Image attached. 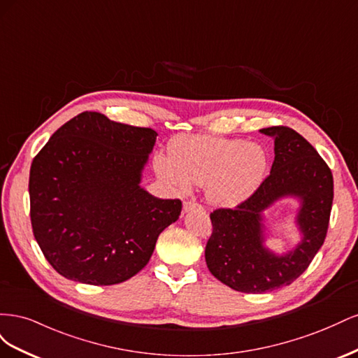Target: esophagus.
I'll list each match as a JSON object with an SVG mask.
<instances>
[{
  "label": "esophagus",
  "instance_id": "34e87169",
  "mask_svg": "<svg viewBox=\"0 0 358 358\" xmlns=\"http://www.w3.org/2000/svg\"><path fill=\"white\" fill-rule=\"evenodd\" d=\"M194 209H201V206L196 201H185L183 203V212H189Z\"/></svg>",
  "mask_w": 358,
  "mask_h": 358
}]
</instances>
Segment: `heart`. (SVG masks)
<instances>
[{"label":"heart","mask_w":358,"mask_h":358,"mask_svg":"<svg viewBox=\"0 0 358 358\" xmlns=\"http://www.w3.org/2000/svg\"><path fill=\"white\" fill-rule=\"evenodd\" d=\"M155 170L178 191L204 187L206 199L216 208H236L262 187L268 155L259 143L242 138L179 136L169 146V158H155Z\"/></svg>","instance_id":"heart-1"}]
</instances>
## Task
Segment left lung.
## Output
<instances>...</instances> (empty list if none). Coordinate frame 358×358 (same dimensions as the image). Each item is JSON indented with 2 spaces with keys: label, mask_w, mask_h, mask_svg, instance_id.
Segmentation results:
<instances>
[{
  "label": "left lung",
  "mask_w": 358,
  "mask_h": 358,
  "mask_svg": "<svg viewBox=\"0 0 358 358\" xmlns=\"http://www.w3.org/2000/svg\"><path fill=\"white\" fill-rule=\"evenodd\" d=\"M259 133L275 142L270 175L242 204L210 213L213 231L204 251L210 273L242 292L273 291L294 282L326 239L333 203L331 171L305 137L288 127H268ZM284 198L299 201L301 242L276 255L265 246L264 212Z\"/></svg>",
  "instance_id": "1"
}]
</instances>
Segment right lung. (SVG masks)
<instances>
[{"mask_svg": "<svg viewBox=\"0 0 358 358\" xmlns=\"http://www.w3.org/2000/svg\"><path fill=\"white\" fill-rule=\"evenodd\" d=\"M157 131L83 112L52 134L29 170L31 224L50 266L74 282L113 285L142 270L180 200L154 197L142 175Z\"/></svg>", "mask_w": 358, "mask_h": 358, "instance_id": "obj_1", "label": "right lung"}]
</instances>
